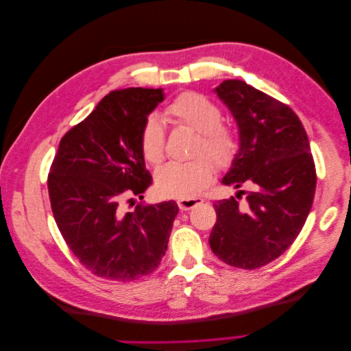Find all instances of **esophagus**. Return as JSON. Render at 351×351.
Returning <instances> with one entry per match:
<instances>
[{"mask_svg":"<svg viewBox=\"0 0 351 351\" xmlns=\"http://www.w3.org/2000/svg\"><path fill=\"white\" fill-rule=\"evenodd\" d=\"M202 202H204V199H200V197H190V199H180L178 202H177V205H178V208L182 209V210H189V209H192V208H195V206H197V205H200Z\"/></svg>","mask_w":351,"mask_h":351,"instance_id":"34e87169","label":"esophagus"}]
</instances>
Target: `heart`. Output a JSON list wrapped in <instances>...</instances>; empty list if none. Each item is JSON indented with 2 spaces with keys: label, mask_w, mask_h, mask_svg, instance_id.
Returning a JSON list of instances; mask_svg holds the SVG:
<instances>
[{
  "label": "heart",
  "mask_w": 351,
  "mask_h": 351,
  "mask_svg": "<svg viewBox=\"0 0 351 351\" xmlns=\"http://www.w3.org/2000/svg\"><path fill=\"white\" fill-rule=\"evenodd\" d=\"M165 114L176 124L197 133L189 162H169L155 176L159 196L190 199L197 196L215 176V165L226 169L240 152V137L236 129L222 123V111L204 95L183 92L167 105ZM142 156L151 165H159L165 155V132L155 115L146 117L139 133ZM215 159L212 162L210 158Z\"/></svg>",
  "instance_id": "1"
}]
</instances>
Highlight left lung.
Returning a JSON list of instances; mask_svg holds the SVG:
<instances>
[{"mask_svg":"<svg viewBox=\"0 0 351 351\" xmlns=\"http://www.w3.org/2000/svg\"><path fill=\"white\" fill-rule=\"evenodd\" d=\"M215 92L240 130V152L222 183L250 190L214 204L209 246L231 267L256 269L300 234L313 204L316 168L304 127L289 105L243 80H224Z\"/></svg>","mask_w":351,"mask_h":351,"instance_id":"8db88e82","label":"left lung"}]
</instances>
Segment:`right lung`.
Returning a JSON list of instances; mask_svg holds the SVG:
<instances>
[{
  "label": "right lung",
  "instance_id": "right-lung-1",
  "mask_svg": "<svg viewBox=\"0 0 351 351\" xmlns=\"http://www.w3.org/2000/svg\"><path fill=\"white\" fill-rule=\"evenodd\" d=\"M162 89L112 90L61 137L48 174L51 209L62 239L93 275L133 281L161 263L178 206L123 205L152 184L139 147L142 124Z\"/></svg>",
  "mask_w": 351,
  "mask_h": 351
}]
</instances>
